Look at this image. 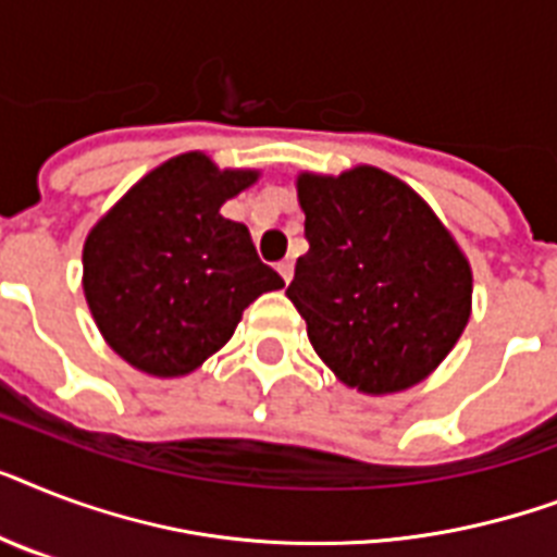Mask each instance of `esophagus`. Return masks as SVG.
Returning a JSON list of instances; mask_svg holds the SVG:
<instances>
[{
	"mask_svg": "<svg viewBox=\"0 0 557 557\" xmlns=\"http://www.w3.org/2000/svg\"><path fill=\"white\" fill-rule=\"evenodd\" d=\"M277 271H280V277L286 280V286H288V283H292V277H295V262L292 260L277 262Z\"/></svg>",
	"mask_w": 557,
	"mask_h": 557,
	"instance_id": "34e87169",
	"label": "esophagus"
}]
</instances>
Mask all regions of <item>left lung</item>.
I'll list each match as a JSON object with an SVG mask.
<instances>
[{
	"instance_id": "left-lung-1",
	"label": "left lung",
	"mask_w": 557,
	"mask_h": 557,
	"mask_svg": "<svg viewBox=\"0 0 557 557\" xmlns=\"http://www.w3.org/2000/svg\"><path fill=\"white\" fill-rule=\"evenodd\" d=\"M309 251L286 288L338 381L389 396L445 361L471 318L474 277L457 239L401 178L358 164L300 173Z\"/></svg>"
}]
</instances>
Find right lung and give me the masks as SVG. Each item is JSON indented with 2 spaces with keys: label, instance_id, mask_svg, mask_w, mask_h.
<instances>
[{
  "label": "right lung",
  "instance_id": "right-lung-1",
  "mask_svg": "<svg viewBox=\"0 0 557 557\" xmlns=\"http://www.w3.org/2000/svg\"><path fill=\"white\" fill-rule=\"evenodd\" d=\"M260 170H222L182 152L135 182L83 243V295L126 364L178 379L225 347L243 312L283 277L257 257L243 222L219 208Z\"/></svg>",
  "mask_w": 557,
  "mask_h": 557
}]
</instances>
